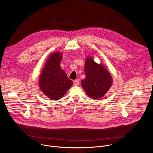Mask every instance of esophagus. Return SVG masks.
<instances>
[{
	"label": "esophagus",
	"instance_id": "1",
	"mask_svg": "<svg viewBox=\"0 0 153 153\" xmlns=\"http://www.w3.org/2000/svg\"><path fill=\"white\" fill-rule=\"evenodd\" d=\"M79 80H78V79L75 80V81H74V85H76V86H78V85H79Z\"/></svg>",
	"mask_w": 153,
	"mask_h": 153
}]
</instances>
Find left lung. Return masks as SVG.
Wrapping results in <instances>:
<instances>
[{"label": "left lung", "instance_id": "left-lung-1", "mask_svg": "<svg viewBox=\"0 0 153 153\" xmlns=\"http://www.w3.org/2000/svg\"><path fill=\"white\" fill-rule=\"evenodd\" d=\"M84 71L86 76L81 81V85L88 95L95 100L104 97L112 82L109 71L104 66L94 62V58L90 56L86 59Z\"/></svg>", "mask_w": 153, "mask_h": 153}]
</instances>
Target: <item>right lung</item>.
Returning <instances> with one entry per match:
<instances>
[{
    "mask_svg": "<svg viewBox=\"0 0 153 153\" xmlns=\"http://www.w3.org/2000/svg\"><path fill=\"white\" fill-rule=\"evenodd\" d=\"M62 58V55L59 52L51 54L39 77L41 90L52 100L61 98L73 84L61 68Z\"/></svg>",
    "mask_w": 153,
    "mask_h": 153,
    "instance_id": "obj_1",
    "label": "right lung"
}]
</instances>
